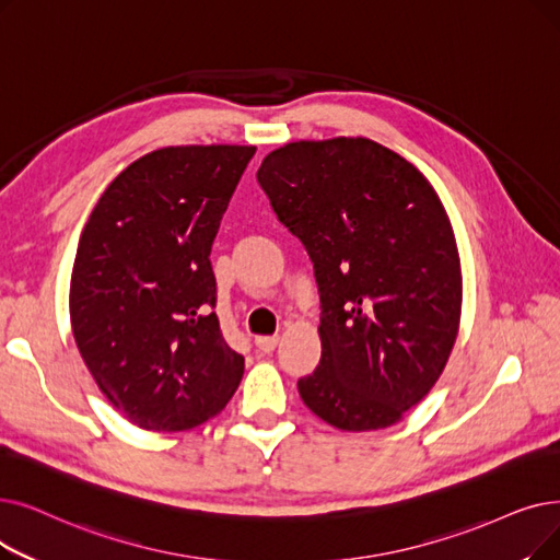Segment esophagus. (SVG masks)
<instances>
[{"label": "esophagus", "instance_id": "obj_1", "mask_svg": "<svg viewBox=\"0 0 560 560\" xmlns=\"http://www.w3.org/2000/svg\"><path fill=\"white\" fill-rule=\"evenodd\" d=\"M277 343H279V336H256V348L260 352L270 354L277 348Z\"/></svg>", "mask_w": 560, "mask_h": 560}]
</instances>
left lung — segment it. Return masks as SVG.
<instances>
[{
  "mask_svg": "<svg viewBox=\"0 0 560 560\" xmlns=\"http://www.w3.org/2000/svg\"><path fill=\"white\" fill-rule=\"evenodd\" d=\"M256 178L318 283L323 357L298 382L304 405L338 430L398 423L440 380L459 325V256L440 197L363 137L285 143Z\"/></svg>",
  "mask_w": 560,
  "mask_h": 560,
  "instance_id": "obj_1",
  "label": "left lung"
}]
</instances>
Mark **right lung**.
<instances>
[{
	"mask_svg": "<svg viewBox=\"0 0 560 560\" xmlns=\"http://www.w3.org/2000/svg\"><path fill=\"white\" fill-rule=\"evenodd\" d=\"M254 145H168L135 160L82 231L70 323L105 398L143 430L220 415L245 373L217 318L210 249Z\"/></svg>",
	"mask_w": 560,
	"mask_h": 560,
	"instance_id": "obj_1",
	"label": "right lung"
}]
</instances>
